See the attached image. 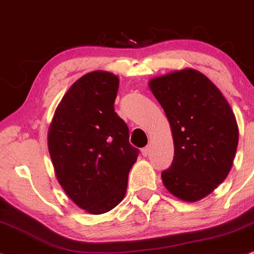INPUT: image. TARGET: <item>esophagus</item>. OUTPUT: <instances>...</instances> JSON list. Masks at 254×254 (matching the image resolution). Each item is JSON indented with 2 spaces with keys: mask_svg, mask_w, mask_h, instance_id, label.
Returning <instances> with one entry per match:
<instances>
[{
  "mask_svg": "<svg viewBox=\"0 0 254 254\" xmlns=\"http://www.w3.org/2000/svg\"><path fill=\"white\" fill-rule=\"evenodd\" d=\"M141 153H142V156H144V157H147L148 154H150V146H146V147L142 148Z\"/></svg>",
  "mask_w": 254,
  "mask_h": 254,
  "instance_id": "1",
  "label": "esophagus"
}]
</instances>
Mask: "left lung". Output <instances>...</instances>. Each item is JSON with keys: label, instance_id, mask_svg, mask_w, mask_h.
<instances>
[{"label": "left lung", "instance_id": "8db88e82", "mask_svg": "<svg viewBox=\"0 0 254 254\" xmlns=\"http://www.w3.org/2000/svg\"><path fill=\"white\" fill-rule=\"evenodd\" d=\"M148 84L174 138V160L162 172L164 186L183 201H198L214 191L232 168L239 140L233 110L216 85L192 68Z\"/></svg>", "mask_w": 254, "mask_h": 254}]
</instances>
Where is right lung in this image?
<instances>
[{"mask_svg":"<svg viewBox=\"0 0 254 254\" xmlns=\"http://www.w3.org/2000/svg\"><path fill=\"white\" fill-rule=\"evenodd\" d=\"M119 77L92 71L70 86L49 130V151L64 191L79 208L98 215L124 199L139 150L115 113Z\"/></svg>","mask_w":254,"mask_h":254,"instance_id":"right-lung-1","label":"right lung"}]
</instances>
